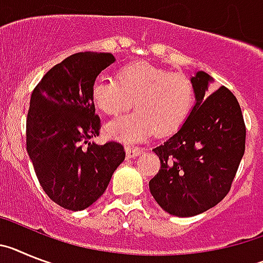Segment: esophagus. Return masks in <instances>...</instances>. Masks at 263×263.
<instances>
[{"mask_svg": "<svg viewBox=\"0 0 263 263\" xmlns=\"http://www.w3.org/2000/svg\"><path fill=\"white\" fill-rule=\"evenodd\" d=\"M143 148L139 147H125V154H127V157L128 159H135V157H138L139 155L143 154Z\"/></svg>", "mask_w": 263, "mask_h": 263, "instance_id": "esophagus-1", "label": "esophagus"}]
</instances>
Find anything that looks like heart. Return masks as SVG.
Listing matches in <instances>:
<instances>
[{"instance_id":"heart-1","label":"heart","mask_w":263,"mask_h":263,"mask_svg":"<svg viewBox=\"0 0 263 263\" xmlns=\"http://www.w3.org/2000/svg\"><path fill=\"white\" fill-rule=\"evenodd\" d=\"M91 98L109 116L124 112L135 103L134 114L115 119L104 128L111 138L131 144L145 140L155 131L159 135L177 131L191 114L195 88L182 72L135 62L119 68L116 81L98 78Z\"/></svg>"}]
</instances>
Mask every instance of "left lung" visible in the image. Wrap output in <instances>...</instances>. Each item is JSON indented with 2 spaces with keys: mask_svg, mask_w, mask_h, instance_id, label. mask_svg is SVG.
<instances>
[{
  "mask_svg": "<svg viewBox=\"0 0 263 263\" xmlns=\"http://www.w3.org/2000/svg\"><path fill=\"white\" fill-rule=\"evenodd\" d=\"M196 103L185 123L154 149L159 173L151 195L172 216L192 217L216 206L230 191L245 152L246 128L241 107L227 87L211 88L213 78H191Z\"/></svg>",
  "mask_w": 263,
  "mask_h": 263,
  "instance_id": "8db88e82",
  "label": "left lung"
}]
</instances>
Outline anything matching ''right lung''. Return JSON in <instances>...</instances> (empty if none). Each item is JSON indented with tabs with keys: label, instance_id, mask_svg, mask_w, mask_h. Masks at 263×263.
I'll return each mask as SVG.
<instances>
[{
	"label": "right lung",
	"instance_id": "1",
	"mask_svg": "<svg viewBox=\"0 0 263 263\" xmlns=\"http://www.w3.org/2000/svg\"><path fill=\"white\" fill-rule=\"evenodd\" d=\"M114 62L109 52L72 54L49 70L31 93L27 154L45 193L68 211L92 205L125 157L120 143L90 141L100 129L91 87Z\"/></svg>",
	"mask_w": 263,
	"mask_h": 263
}]
</instances>
